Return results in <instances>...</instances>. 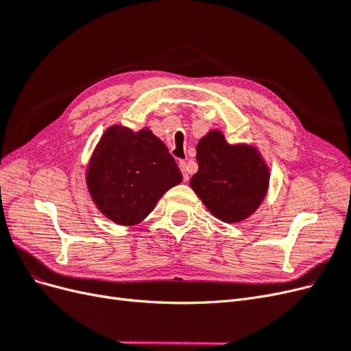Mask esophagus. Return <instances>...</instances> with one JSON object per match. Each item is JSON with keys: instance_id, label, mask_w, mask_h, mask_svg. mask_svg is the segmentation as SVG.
I'll return each mask as SVG.
<instances>
[{"instance_id": "esophagus-1", "label": "esophagus", "mask_w": 351, "mask_h": 351, "mask_svg": "<svg viewBox=\"0 0 351 351\" xmlns=\"http://www.w3.org/2000/svg\"><path fill=\"white\" fill-rule=\"evenodd\" d=\"M178 165H180V169H182V173H183V178H184V182H187L189 180V171H187V162L186 161H180L178 162Z\"/></svg>"}]
</instances>
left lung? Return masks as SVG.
<instances>
[{"label": "left lung", "mask_w": 351, "mask_h": 351, "mask_svg": "<svg viewBox=\"0 0 351 351\" xmlns=\"http://www.w3.org/2000/svg\"><path fill=\"white\" fill-rule=\"evenodd\" d=\"M199 169L190 186L206 208L226 222L252 215L267 195L268 167L256 149L230 145L218 130L202 137L196 147Z\"/></svg>", "instance_id": "8db88e82"}]
</instances>
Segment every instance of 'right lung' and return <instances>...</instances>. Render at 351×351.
Segmentation results:
<instances>
[{
  "label": "right lung",
  "mask_w": 351,
  "mask_h": 351,
  "mask_svg": "<svg viewBox=\"0 0 351 351\" xmlns=\"http://www.w3.org/2000/svg\"><path fill=\"white\" fill-rule=\"evenodd\" d=\"M90 196L117 224L133 226L151 214L168 189L183 180L168 147L151 130L114 125L104 133L88 168Z\"/></svg>",
  "instance_id": "obj_1"
}]
</instances>
